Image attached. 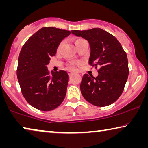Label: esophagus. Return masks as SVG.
<instances>
[{
	"instance_id": "obj_1",
	"label": "esophagus",
	"mask_w": 148,
	"mask_h": 148,
	"mask_svg": "<svg viewBox=\"0 0 148 148\" xmlns=\"http://www.w3.org/2000/svg\"><path fill=\"white\" fill-rule=\"evenodd\" d=\"M68 74H69V75H72L73 74V73L72 71H69Z\"/></svg>"
}]
</instances>
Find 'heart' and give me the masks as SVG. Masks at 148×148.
I'll return each mask as SVG.
<instances>
[{
	"mask_svg": "<svg viewBox=\"0 0 148 148\" xmlns=\"http://www.w3.org/2000/svg\"><path fill=\"white\" fill-rule=\"evenodd\" d=\"M82 40V39H78V40H77L76 41H75V42H77V41H79V40ZM78 64H79L78 62H70L69 64V67L70 69H75L77 68V66Z\"/></svg>",
	"mask_w": 148,
	"mask_h": 148,
	"instance_id": "b5f03b06",
	"label": "heart"
}]
</instances>
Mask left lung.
<instances>
[{
  "instance_id": "1",
  "label": "left lung",
  "mask_w": 148,
  "mask_h": 148,
  "mask_svg": "<svg viewBox=\"0 0 148 148\" xmlns=\"http://www.w3.org/2000/svg\"><path fill=\"white\" fill-rule=\"evenodd\" d=\"M76 36L88 40L90 47L89 63L100 66L96 78L85 74L80 85L84 98L96 106H106L116 102L128 79L126 52L116 38L100 28L72 30Z\"/></svg>"
}]
</instances>
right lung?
I'll use <instances>...</instances> for the list:
<instances>
[{"instance_id": "1", "label": "right lung", "mask_w": 148, "mask_h": 148, "mask_svg": "<svg viewBox=\"0 0 148 148\" xmlns=\"http://www.w3.org/2000/svg\"><path fill=\"white\" fill-rule=\"evenodd\" d=\"M70 31L56 27H42L33 34L20 52L17 75L21 92L29 104L36 109L50 111L64 100L69 75L60 70L50 74L47 66L50 57Z\"/></svg>"}]
</instances>
